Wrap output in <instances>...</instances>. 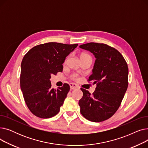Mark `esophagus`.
I'll use <instances>...</instances> for the list:
<instances>
[{
    "label": "esophagus",
    "mask_w": 148,
    "mask_h": 148,
    "mask_svg": "<svg viewBox=\"0 0 148 148\" xmlns=\"http://www.w3.org/2000/svg\"><path fill=\"white\" fill-rule=\"evenodd\" d=\"M69 86H70V89H71V90H74V89H77V88H78V86L75 83H71L69 84Z\"/></svg>",
    "instance_id": "esophagus-1"
}]
</instances>
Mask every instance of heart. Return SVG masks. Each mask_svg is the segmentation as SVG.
<instances>
[{
  "mask_svg": "<svg viewBox=\"0 0 148 148\" xmlns=\"http://www.w3.org/2000/svg\"><path fill=\"white\" fill-rule=\"evenodd\" d=\"M88 56V54H82V55L80 56V57H81V56ZM73 78H75V77H76V75H73Z\"/></svg>",
  "mask_w": 148,
  "mask_h": 148,
  "instance_id": "obj_1",
  "label": "heart"
}]
</instances>
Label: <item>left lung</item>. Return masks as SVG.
I'll return each instance as SVG.
<instances>
[{
    "label": "left lung",
    "instance_id": "1",
    "mask_svg": "<svg viewBox=\"0 0 148 148\" xmlns=\"http://www.w3.org/2000/svg\"><path fill=\"white\" fill-rule=\"evenodd\" d=\"M79 47L96 59L88 81L97 85L92 95L81 88L80 112L90 121L102 122L112 117L121 105L128 88V65L122 54L107 44L90 42Z\"/></svg>",
    "mask_w": 148,
    "mask_h": 148
}]
</instances>
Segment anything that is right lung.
Returning a JSON list of instances; mask_svg holds the SVG:
<instances>
[{"label":"right lung","mask_w":148,"mask_h":148,"mask_svg":"<svg viewBox=\"0 0 148 148\" xmlns=\"http://www.w3.org/2000/svg\"><path fill=\"white\" fill-rule=\"evenodd\" d=\"M78 44L48 42L36 45L23 58L21 64L20 88L30 111L47 119L56 115L69 90L65 83L51 88V76L63 70L62 64Z\"/></svg>","instance_id":"add662e5"}]
</instances>
